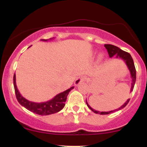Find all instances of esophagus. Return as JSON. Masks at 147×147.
Wrapping results in <instances>:
<instances>
[{"instance_id":"34e87169","label":"esophagus","mask_w":147,"mask_h":147,"mask_svg":"<svg viewBox=\"0 0 147 147\" xmlns=\"http://www.w3.org/2000/svg\"><path fill=\"white\" fill-rule=\"evenodd\" d=\"M86 81V77L84 76H81V77H79L78 78L76 79V80L75 81V85L77 86H78L79 84H80L82 82H85Z\"/></svg>"}]
</instances>
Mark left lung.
<instances>
[{
    "label": "left lung",
    "instance_id": "obj_1",
    "mask_svg": "<svg viewBox=\"0 0 147 147\" xmlns=\"http://www.w3.org/2000/svg\"><path fill=\"white\" fill-rule=\"evenodd\" d=\"M104 47H105L106 50H107L108 53H109V57H110V58H112L113 57L115 56V58L122 59L125 62L126 66H127V68L129 69L130 72V75H131V90H130V92H131L133 90V88H134L135 83H136V68H135L134 62H133V60L132 57L131 56V55H130L129 53H128V52L121 50V49L118 48V47L115 46L113 45L105 44L104 45ZM129 100L130 99H128L127 101H126V102L124 103L122 106H120V107L118 108L117 109H115L113 111H108V112H99V111L94 110L93 109H92V108L88 105V104L86 100V102L88 107L89 109L92 111V112L95 113H97V114L99 113L100 115H107V114L112 113L115 112V111H119L121 110V109H124V108L128 104Z\"/></svg>",
    "mask_w": 147,
    "mask_h": 147
}]
</instances>
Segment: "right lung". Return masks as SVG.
<instances>
[{"mask_svg":"<svg viewBox=\"0 0 147 147\" xmlns=\"http://www.w3.org/2000/svg\"><path fill=\"white\" fill-rule=\"evenodd\" d=\"M52 39V38H50V40ZM41 40L44 41H48L47 39ZM13 80H14L15 93H16V97L18 103L28 110L30 111L31 112H33L34 113L40 115H48L56 113L59 112L61 110H62L64 106H65V102H66L67 96L68 95L70 91L74 88V86H72L70 88L68 89V90L63 91V92L58 94L54 98L49 101H47V102L36 103L30 102V101L26 99L21 95V93L18 90L17 86H16V75L15 74Z\"/></svg>","mask_w":147,"mask_h":147,"instance_id":"right-lung-1","label":"right lung"}]
</instances>
